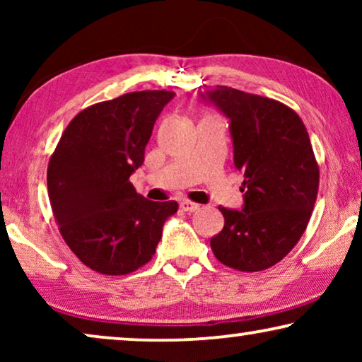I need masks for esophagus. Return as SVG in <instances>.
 I'll return each mask as SVG.
<instances>
[{
  "mask_svg": "<svg viewBox=\"0 0 362 362\" xmlns=\"http://www.w3.org/2000/svg\"><path fill=\"white\" fill-rule=\"evenodd\" d=\"M180 207L185 212H194V211L199 209V204H196V202H192V201H182Z\"/></svg>",
  "mask_w": 362,
  "mask_h": 362,
  "instance_id": "34e87169",
  "label": "esophagus"
}]
</instances>
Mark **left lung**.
I'll use <instances>...</instances> for the list:
<instances>
[{"label":"left lung","mask_w":362,"mask_h":362,"mask_svg":"<svg viewBox=\"0 0 362 362\" xmlns=\"http://www.w3.org/2000/svg\"><path fill=\"white\" fill-rule=\"evenodd\" d=\"M201 95L230 118L234 165L244 175V209L219 207L224 229L211 249L234 270H267L298 244L318 196L308 132L293 108L274 98L226 86Z\"/></svg>","instance_id":"left-lung-1"}]
</instances>
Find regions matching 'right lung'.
<instances>
[{
	"mask_svg": "<svg viewBox=\"0 0 362 362\" xmlns=\"http://www.w3.org/2000/svg\"><path fill=\"white\" fill-rule=\"evenodd\" d=\"M175 92H130L72 118L47 166L52 214L77 259L103 275H128L151 260L176 201L138 194L132 173Z\"/></svg>",
	"mask_w": 362,
	"mask_h": 362,
	"instance_id": "add662e5",
	"label": "right lung"
}]
</instances>
